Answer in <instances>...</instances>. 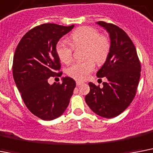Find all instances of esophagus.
Listing matches in <instances>:
<instances>
[{
	"instance_id": "esophagus-1",
	"label": "esophagus",
	"mask_w": 153,
	"mask_h": 153,
	"mask_svg": "<svg viewBox=\"0 0 153 153\" xmlns=\"http://www.w3.org/2000/svg\"><path fill=\"white\" fill-rule=\"evenodd\" d=\"M82 84H83V82H82V81H76V85H78V86L82 85Z\"/></svg>"
}]
</instances>
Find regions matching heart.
<instances>
[{
    "label": "heart",
    "mask_w": 153,
    "mask_h": 153,
    "mask_svg": "<svg viewBox=\"0 0 153 153\" xmlns=\"http://www.w3.org/2000/svg\"><path fill=\"white\" fill-rule=\"evenodd\" d=\"M71 46L66 41H60L57 44L56 51L60 61L69 64L72 60L73 47L85 46L86 60L76 62L68 69V74L74 79H86L95 68L94 61L101 64L105 61L110 50V43L105 36L100 35L97 30L94 27H82L74 30L70 38ZM92 59H91V58Z\"/></svg>",
    "instance_id": "b5f03b06"
}]
</instances>
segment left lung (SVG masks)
I'll return each mask as SVG.
<instances>
[{
  "instance_id": "8db88e82",
  "label": "left lung",
  "mask_w": 153,
  "mask_h": 153,
  "mask_svg": "<svg viewBox=\"0 0 153 153\" xmlns=\"http://www.w3.org/2000/svg\"><path fill=\"white\" fill-rule=\"evenodd\" d=\"M108 33L110 50L105 64L97 72L106 77L103 87L89 82L90 91L85 96L89 108L101 117L111 119L125 111L135 97L141 76V64L134 45L126 32L117 26L97 22Z\"/></svg>"
}]
</instances>
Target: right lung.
<instances>
[{"mask_svg": "<svg viewBox=\"0 0 153 153\" xmlns=\"http://www.w3.org/2000/svg\"><path fill=\"white\" fill-rule=\"evenodd\" d=\"M45 23L27 32L17 45L13 58V78L27 108L43 120H53L68 108L76 86L70 77L62 78V84L50 85V77L60 76L57 42L74 28Z\"/></svg>", "mask_w": 153, "mask_h": 153, "instance_id": "add662e5", "label": "right lung"}]
</instances>
